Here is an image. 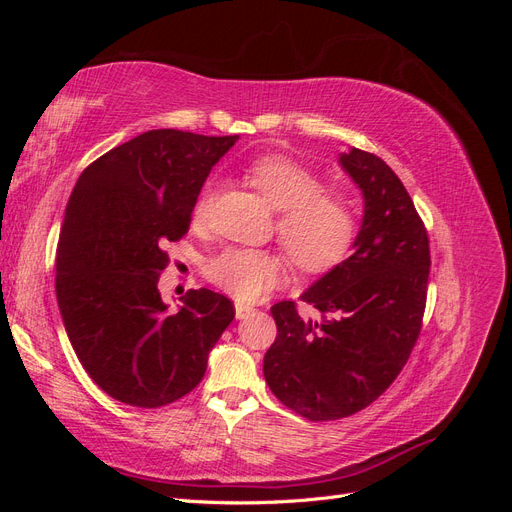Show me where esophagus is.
Listing matches in <instances>:
<instances>
[{
	"label": "esophagus",
	"instance_id": "obj_1",
	"mask_svg": "<svg viewBox=\"0 0 512 512\" xmlns=\"http://www.w3.org/2000/svg\"><path fill=\"white\" fill-rule=\"evenodd\" d=\"M254 312V307L252 305H245V303H241V301H237L235 303V316L239 318V320H243V318H247Z\"/></svg>",
	"mask_w": 512,
	"mask_h": 512
}]
</instances>
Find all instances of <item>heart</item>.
I'll return each mask as SVG.
<instances>
[{"mask_svg": "<svg viewBox=\"0 0 512 512\" xmlns=\"http://www.w3.org/2000/svg\"><path fill=\"white\" fill-rule=\"evenodd\" d=\"M243 173L267 203L282 211L277 235L290 260L305 273H327L348 258L359 220L354 200L344 190H322V179L309 166L284 156H260L245 164ZM205 185L194 205V218L203 220L211 203ZM207 280L241 301H256L284 280L280 256L247 247H228L205 267Z\"/></svg>", "mask_w": 512, "mask_h": 512, "instance_id": "heart-1", "label": "heart"}]
</instances>
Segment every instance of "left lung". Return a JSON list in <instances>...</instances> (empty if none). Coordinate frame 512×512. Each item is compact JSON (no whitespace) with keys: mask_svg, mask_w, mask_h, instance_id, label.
Instances as JSON below:
<instances>
[{"mask_svg":"<svg viewBox=\"0 0 512 512\" xmlns=\"http://www.w3.org/2000/svg\"><path fill=\"white\" fill-rule=\"evenodd\" d=\"M339 164L363 196L352 254L301 294L320 320L292 301L271 307L277 337L262 365L273 395L309 421L350 416L393 384L421 333L431 265L425 224L391 166L354 147Z\"/></svg>","mask_w":512,"mask_h":512,"instance_id":"1","label":"left lung"}]
</instances>
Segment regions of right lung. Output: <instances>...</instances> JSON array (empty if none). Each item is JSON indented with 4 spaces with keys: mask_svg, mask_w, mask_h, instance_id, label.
I'll return each mask as SVG.
<instances>
[{
    "mask_svg": "<svg viewBox=\"0 0 512 512\" xmlns=\"http://www.w3.org/2000/svg\"><path fill=\"white\" fill-rule=\"evenodd\" d=\"M239 136L149 130L91 162L61 224L55 290L81 365L121 404L160 408L203 380L235 318L224 294L190 290L170 312L164 245L190 228L213 164Z\"/></svg>",
    "mask_w": 512,
    "mask_h": 512,
    "instance_id": "1",
    "label": "right lung"
}]
</instances>
